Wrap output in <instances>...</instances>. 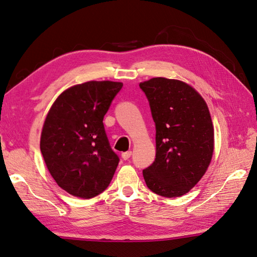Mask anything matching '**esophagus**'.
Returning <instances> with one entry per match:
<instances>
[{
    "instance_id": "obj_1",
    "label": "esophagus",
    "mask_w": 257,
    "mask_h": 257,
    "mask_svg": "<svg viewBox=\"0 0 257 257\" xmlns=\"http://www.w3.org/2000/svg\"><path fill=\"white\" fill-rule=\"evenodd\" d=\"M132 155H133V152H132V151H125V152H122L121 157H122V159H123V160H128L129 158L132 157Z\"/></svg>"
}]
</instances>
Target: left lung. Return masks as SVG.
<instances>
[{
  "instance_id": "1",
  "label": "left lung",
  "mask_w": 257,
  "mask_h": 257,
  "mask_svg": "<svg viewBox=\"0 0 257 257\" xmlns=\"http://www.w3.org/2000/svg\"><path fill=\"white\" fill-rule=\"evenodd\" d=\"M156 123V159L143 171L147 187L166 198L181 196L204 176L214 151L209 107L192 86L155 77L139 84Z\"/></svg>"
}]
</instances>
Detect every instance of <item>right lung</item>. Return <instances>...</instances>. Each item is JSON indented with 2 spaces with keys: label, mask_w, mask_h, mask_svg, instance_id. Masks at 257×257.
Returning a JSON list of instances; mask_svg holds the SVG:
<instances>
[{
  "label": "right lung",
  "mask_w": 257,
  "mask_h": 257,
  "mask_svg": "<svg viewBox=\"0 0 257 257\" xmlns=\"http://www.w3.org/2000/svg\"><path fill=\"white\" fill-rule=\"evenodd\" d=\"M122 83L90 80L64 90L48 110L41 151L56 183L67 193L90 199L105 190L119 158L103 128L105 116Z\"/></svg>",
  "instance_id": "obj_1"
}]
</instances>
